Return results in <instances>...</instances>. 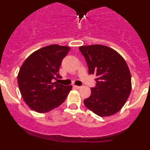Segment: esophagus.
I'll return each mask as SVG.
<instances>
[{
    "label": "esophagus",
    "instance_id": "obj_1",
    "mask_svg": "<svg viewBox=\"0 0 150 150\" xmlns=\"http://www.w3.org/2000/svg\"><path fill=\"white\" fill-rule=\"evenodd\" d=\"M74 88H77V89H79V88H81V86H74Z\"/></svg>",
    "mask_w": 150,
    "mask_h": 150
}]
</instances>
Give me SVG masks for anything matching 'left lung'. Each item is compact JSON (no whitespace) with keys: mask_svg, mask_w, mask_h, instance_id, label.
<instances>
[{"mask_svg":"<svg viewBox=\"0 0 150 150\" xmlns=\"http://www.w3.org/2000/svg\"><path fill=\"white\" fill-rule=\"evenodd\" d=\"M86 59L88 73L96 75V86L83 101L89 110L100 117H108L120 111L131 91V76L123 57L103 45L80 46Z\"/></svg>","mask_w":150,"mask_h":150,"instance_id":"1","label":"left lung"}]
</instances>
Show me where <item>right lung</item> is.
<instances>
[{"mask_svg": "<svg viewBox=\"0 0 150 150\" xmlns=\"http://www.w3.org/2000/svg\"><path fill=\"white\" fill-rule=\"evenodd\" d=\"M69 49L57 44L43 47L30 54L21 66L17 75L19 88L31 110L48 112L65 101L72 86L54 83L53 79L61 78L59 69Z\"/></svg>", "mask_w": 150, "mask_h": 150, "instance_id": "1", "label": "right lung"}]
</instances>
